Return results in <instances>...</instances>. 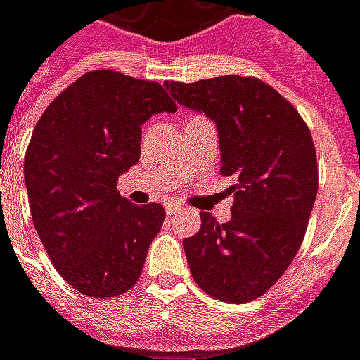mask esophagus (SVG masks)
<instances>
[{
  "mask_svg": "<svg viewBox=\"0 0 360 360\" xmlns=\"http://www.w3.org/2000/svg\"><path fill=\"white\" fill-rule=\"evenodd\" d=\"M164 208H165V212H167V216H172V214H175V212L183 210V208H181L179 204L175 202V200H167V202L164 204Z\"/></svg>",
  "mask_w": 360,
  "mask_h": 360,
  "instance_id": "1",
  "label": "esophagus"
}]
</instances>
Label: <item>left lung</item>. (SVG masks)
<instances>
[{
    "label": "left lung",
    "instance_id": "obj_1",
    "mask_svg": "<svg viewBox=\"0 0 360 360\" xmlns=\"http://www.w3.org/2000/svg\"><path fill=\"white\" fill-rule=\"evenodd\" d=\"M173 100L216 123L219 173L231 177V219L202 212L183 241L200 289L226 302L264 295L301 247L318 193L316 150L307 123L270 84L239 75L164 82Z\"/></svg>",
    "mask_w": 360,
    "mask_h": 360
}]
</instances>
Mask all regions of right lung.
Here are the masks:
<instances>
[{
  "mask_svg": "<svg viewBox=\"0 0 360 360\" xmlns=\"http://www.w3.org/2000/svg\"><path fill=\"white\" fill-rule=\"evenodd\" d=\"M162 111H177L162 84L98 69L36 123L25 156L30 214L51 264L82 295L115 297L141 278L165 210L129 202L117 179L141 158L142 125Z\"/></svg>",
  "mask_w": 360,
  "mask_h": 360,
  "instance_id": "obj_1",
  "label": "right lung"
}]
</instances>
